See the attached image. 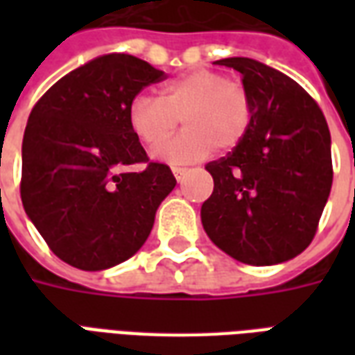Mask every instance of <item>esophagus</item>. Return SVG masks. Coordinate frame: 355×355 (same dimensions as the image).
Returning <instances> with one entry per match:
<instances>
[{
    "instance_id": "esophagus-1",
    "label": "esophagus",
    "mask_w": 355,
    "mask_h": 355,
    "mask_svg": "<svg viewBox=\"0 0 355 355\" xmlns=\"http://www.w3.org/2000/svg\"><path fill=\"white\" fill-rule=\"evenodd\" d=\"M186 173H188V169H186V167H173V175H175V178H177L178 182L184 178Z\"/></svg>"
}]
</instances>
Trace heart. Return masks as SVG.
<instances>
[{
  "label": "heart",
  "instance_id": "b5f03b06",
  "mask_svg": "<svg viewBox=\"0 0 355 355\" xmlns=\"http://www.w3.org/2000/svg\"><path fill=\"white\" fill-rule=\"evenodd\" d=\"M180 119L184 131L155 152L171 165L200 162L216 146H239L253 123V101L243 83L201 68L167 81L159 96L137 94L127 108L129 129L148 150L169 139Z\"/></svg>",
  "mask_w": 355,
  "mask_h": 355
}]
</instances>
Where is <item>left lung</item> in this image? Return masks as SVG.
I'll use <instances>...</instances> for the list:
<instances>
[{"mask_svg":"<svg viewBox=\"0 0 355 355\" xmlns=\"http://www.w3.org/2000/svg\"><path fill=\"white\" fill-rule=\"evenodd\" d=\"M243 76L253 123L243 142L205 165L215 180L201 205L211 241L232 259L270 266L312 243L333 184L323 112L289 76L259 60H216Z\"/></svg>","mask_w":355,"mask_h":355,"instance_id":"left-lung-1","label":"left lung"}]
</instances>
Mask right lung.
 <instances>
[{
  "label": "right lung",
  "instance_id": "1",
  "mask_svg": "<svg viewBox=\"0 0 355 355\" xmlns=\"http://www.w3.org/2000/svg\"><path fill=\"white\" fill-rule=\"evenodd\" d=\"M165 78L146 60L112 53L66 73L35 102L22 140L20 198L60 261L106 270L144 245L177 180L148 159L127 108ZM146 162L139 173L121 166Z\"/></svg>",
  "mask_w": 355,
  "mask_h": 355
}]
</instances>
